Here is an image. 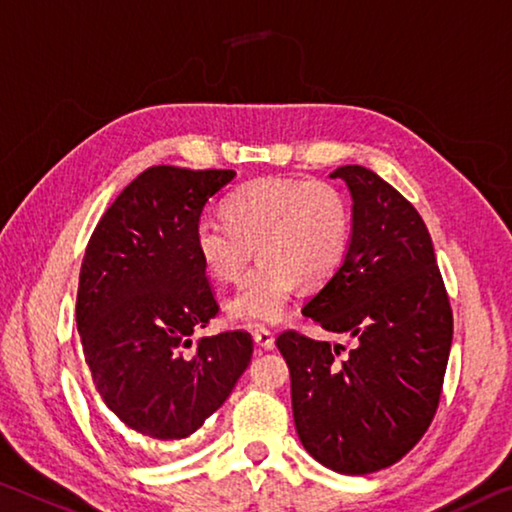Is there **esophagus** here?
<instances>
[{"label":"esophagus","mask_w":512,"mask_h":512,"mask_svg":"<svg viewBox=\"0 0 512 512\" xmlns=\"http://www.w3.org/2000/svg\"><path fill=\"white\" fill-rule=\"evenodd\" d=\"M253 339H255L257 348H262V351H271L273 344H275L273 335H271V332L266 330V328H255V330H253Z\"/></svg>","instance_id":"esophagus-1"}]
</instances>
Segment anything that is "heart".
<instances>
[{"instance_id":"1","label":"heart","mask_w":512,"mask_h":512,"mask_svg":"<svg viewBox=\"0 0 512 512\" xmlns=\"http://www.w3.org/2000/svg\"><path fill=\"white\" fill-rule=\"evenodd\" d=\"M221 218H200L193 250L216 285L239 282L255 250L257 269L227 305L230 319L250 326L285 319L298 285H326L351 239L346 200L326 182L264 177L230 193Z\"/></svg>"}]
</instances>
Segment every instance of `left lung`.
<instances>
[{
  "mask_svg": "<svg viewBox=\"0 0 512 512\" xmlns=\"http://www.w3.org/2000/svg\"><path fill=\"white\" fill-rule=\"evenodd\" d=\"M353 200L351 241L339 271L303 314L355 346L294 330L278 348L291 373L296 433L339 474L399 462L428 431L440 403L453 314L426 223L394 186L364 166H339Z\"/></svg>",
  "mask_w": 512,
  "mask_h": 512,
  "instance_id": "obj_1",
  "label": "left lung"
}]
</instances>
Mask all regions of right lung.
<instances>
[{
  "label": "right lung",
  "mask_w": 512,
  "mask_h": 512,
  "mask_svg": "<svg viewBox=\"0 0 512 512\" xmlns=\"http://www.w3.org/2000/svg\"><path fill=\"white\" fill-rule=\"evenodd\" d=\"M234 170L152 166L113 200L79 273L77 330L93 385L132 431L182 440L221 408L253 358L248 332L202 337L218 312L193 250L202 209Z\"/></svg>",
  "instance_id": "right-lung-1"
}]
</instances>
